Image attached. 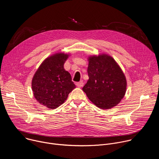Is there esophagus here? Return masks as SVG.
I'll return each instance as SVG.
<instances>
[{"mask_svg":"<svg viewBox=\"0 0 159 159\" xmlns=\"http://www.w3.org/2000/svg\"><path fill=\"white\" fill-rule=\"evenodd\" d=\"M76 85L78 87H81L84 85V83L82 82H77L76 83Z\"/></svg>","mask_w":159,"mask_h":159,"instance_id":"34e87169","label":"esophagus"}]
</instances>
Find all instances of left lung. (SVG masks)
<instances>
[{
    "label": "left lung",
    "mask_w": 159,
    "mask_h": 159,
    "mask_svg": "<svg viewBox=\"0 0 159 159\" xmlns=\"http://www.w3.org/2000/svg\"><path fill=\"white\" fill-rule=\"evenodd\" d=\"M87 60L89 80L83 91L90 101L102 109L117 106L124 98L127 86L121 67L106 53L89 56Z\"/></svg>",
    "instance_id": "8db88e82"
}]
</instances>
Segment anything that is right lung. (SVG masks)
Segmentation results:
<instances>
[{"label":"right lung","mask_w":159,"mask_h":159,"mask_svg":"<svg viewBox=\"0 0 159 159\" xmlns=\"http://www.w3.org/2000/svg\"><path fill=\"white\" fill-rule=\"evenodd\" d=\"M70 55L58 52L47 57L33 75L31 87L36 100L51 109H56L67 99L75 88L64 63Z\"/></svg>","instance_id":"obj_1"}]
</instances>
